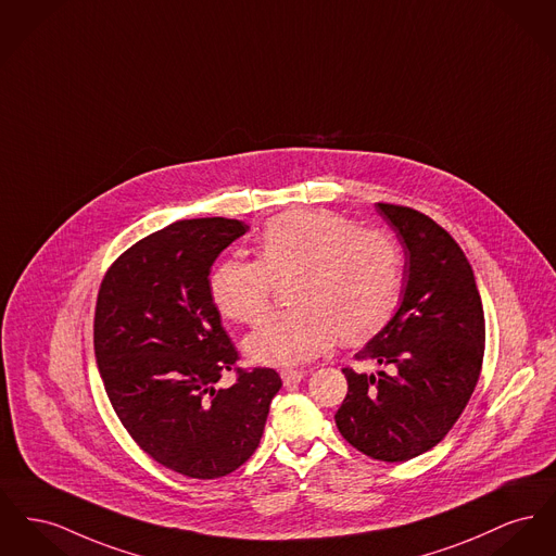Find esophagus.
Returning <instances> with one entry per match:
<instances>
[{
	"label": "esophagus",
	"instance_id": "34e87169",
	"mask_svg": "<svg viewBox=\"0 0 556 556\" xmlns=\"http://www.w3.org/2000/svg\"><path fill=\"white\" fill-rule=\"evenodd\" d=\"M304 376H306V371H304V369H283V371H281V380H283V384H286V387L298 384Z\"/></svg>",
	"mask_w": 556,
	"mask_h": 556
}]
</instances>
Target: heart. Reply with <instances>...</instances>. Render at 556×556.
I'll list each match as a JSON object with an SVG mask.
<instances>
[{"mask_svg":"<svg viewBox=\"0 0 556 556\" xmlns=\"http://www.w3.org/2000/svg\"><path fill=\"white\" fill-rule=\"evenodd\" d=\"M288 277L292 304L245 340L254 361L294 365L321 355L336 336L355 344L378 333L399 302L403 261L384 229L329 210H292L262 227L256 261L232 256L212 270L210 295L230 321L250 326Z\"/></svg>","mask_w":556,"mask_h":556,"instance_id":"heart-1","label":"heart"}]
</instances>
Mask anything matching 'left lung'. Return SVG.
Returning a JSON list of instances; mask_svg holds the SVG:
<instances>
[{
	"mask_svg": "<svg viewBox=\"0 0 556 556\" xmlns=\"http://www.w3.org/2000/svg\"><path fill=\"white\" fill-rule=\"evenodd\" d=\"M407 256L403 302L344 367L349 392L336 412L340 434L365 456L407 462L432 450L462 416L485 353V315L475 273L456 239L422 212L378 203Z\"/></svg>",
	"mask_w": 556,
	"mask_h": 556,
	"instance_id": "8db88e82",
	"label": "left lung"
}]
</instances>
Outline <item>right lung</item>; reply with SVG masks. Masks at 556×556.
<instances>
[{"mask_svg": "<svg viewBox=\"0 0 556 556\" xmlns=\"http://www.w3.org/2000/svg\"><path fill=\"white\" fill-rule=\"evenodd\" d=\"M250 229L230 218L178 220L128 248L100 283L94 353L104 392L134 443L165 468L218 479L256 452L281 389L239 353L210 295V268ZM225 370L229 390H216Z\"/></svg>", "mask_w": 556, "mask_h": 556, "instance_id": "right-lung-1", "label": "right lung"}]
</instances>
